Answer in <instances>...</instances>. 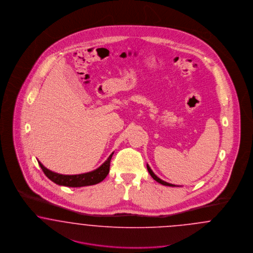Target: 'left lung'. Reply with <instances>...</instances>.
Here are the masks:
<instances>
[{"label": "left lung", "mask_w": 253, "mask_h": 253, "mask_svg": "<svg viewBox=\"0 0 253 253\" xmlns=\"http://www.w3.org/2000/svg\"><path fill=\"white\" fill-rule=\"evenodd\" d=\"M147 169H148V171H149V173L151 174V176L155 179V180L157 181L158 183H160V184H162V185H164V186H169V187H175V185H173V184H169L168 182H165V181L161 180L159 177H157V175L154 173V171L152 170V169L150 168V166L147 164Z\"/></svg>", "instance_id": "left-lung-1"}]
</instances>
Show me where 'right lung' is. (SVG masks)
Segmentation results:
<instances>
[{"mask_svg": "<svg viewBox=\"0 0 253 253\" xmlns=\"http://www.w3.org/2000/svg\"><path fill=\"white\" fill-rule=\"evenodd\" d=\"M114 153L110 155V157L107 158V160L98 168L86 172V173H82V174H74V175H65V174H60L57 172H54L48 169L45 168L40 161L39 165L44 172V174L48 177L49 179L53 181L54 183L60 185V186H65V187H73V188H78V187H84V186H91L95 185L99 182L103 180L110 170V162L111 158Z\"/></svg>", "mask_w": 253, "mask_h": 253, "instance_id": "add662e5", "label": "right lung"}]
</instances>
